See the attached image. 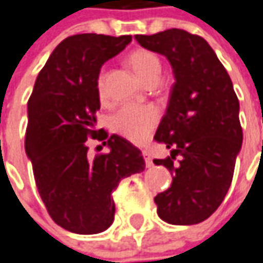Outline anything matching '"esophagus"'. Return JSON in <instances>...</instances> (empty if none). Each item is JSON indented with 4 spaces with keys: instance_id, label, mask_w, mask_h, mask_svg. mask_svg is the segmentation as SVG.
<instances>
[{
    "instance_id": "obj_1",
    "label": "esophagus",
    "mask_w": 263,
    "mask_h": 263,
    "mask_svg": "<svg viewBox=\"0 0 263 263\" xmlns=\"http://www.w3.org/2000/svg\"><path fill=\"white\" fill-rule=\"evenodd\" d=\"M143 156H144V161H146V166H153V159H152L150 153L144 150V152H143Z\"/></svg>"
}]
</instances>
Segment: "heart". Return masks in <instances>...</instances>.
Masks as SVG:
<instances>
[{"mask_svg": "<svg viewBox=\"0 0 263 263\" xmlns=\"http://www.w3.org/2000/svg\"><path fill=\"white\" fill-rule=\"evenodd\" d=\"M128 64L144 85L158 83L162 74V62L158 54L146 49L134 50L128 56ZM101 98L105 95V77L101 72L97 82ZM158 122V111L152 105H125L113 117V126L119 134L134 143L144 141Z\"/></svg>", "mask_w": 263, "mask_h": 263, "instance_id": "1", "label": "heart"}]
</instances>
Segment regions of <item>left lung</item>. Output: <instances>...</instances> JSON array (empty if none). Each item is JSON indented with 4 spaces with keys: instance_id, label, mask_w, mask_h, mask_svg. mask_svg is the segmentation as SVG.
I'll return each instance as SVG.
<instances>
[{
    "instance_id": "8db88e82",
    "label": "left lung",
    "mask_w": 263,
    "mask_h": 263,
    "mask_svg": "<svg viewBox=\"0 0 263 263\" xmlns=\"http://www.w3.org/2000/svg\"><path fill=\"white\" fill-rule=\"evenodd\" d=\"M135 40L163 54L176 79L155 134V141L171 152L153 162L173 173L171 186L155 196L158 216L171 224L201 223L222 204L232 181L242 144L238 98L202 37L173 28Z\"/></svg>"
}]
</instances>
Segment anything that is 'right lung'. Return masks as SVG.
Returning <instances> with one entry per match:
<instances>
[{
  "label": "right lung",
  "mask_w": 263,
  "mask_h": 263,
  "mask_svg": "<svg viewBox=\"0 0 263 263\" xmlns=\"http://www.w3.org/2000/svg\"><path fill=\"white\" fill-rule=\"evenodd\" d=\"M132 41L131 35L79 34L61 41L40 71L28 101L25 152L40 196L61 228L100 234L115 220L111 193L122 178L146 168L140 148L116 134L90 156L87 137L97 135L101 67ZM102 146H98L102 148Z\"/></svg>",
  "instance_id": "1"
}]
</instances>
